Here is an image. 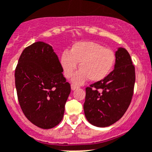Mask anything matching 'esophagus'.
<instances>
[{
    "label": "esophagus",
    "mask_w": 152,
    "mask_h": 152,
    "mask_svg": "<svg viewBox=\"0 0 152 152\" xmlns=\"http://www.w3.org/2000/svg\"><path fill=\"white\" fill-rule=\"evenodd\" d=\"M77 88H78V87H77V86H76V85H71V89L73 90H76L77 89Z\"/></svg>",
    "instance_id": "obj_1"
}]
</instances>
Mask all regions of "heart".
I'll return each mask as SVG.
<instances>
[{
    "mask_svg": "<svg viewBox=\"0 0 152 152\" xmlns=\"http://www.w3.org/2000/svg\"><path fill=\"white\" fill-rule=\"evenodd\" d=\"M115 61L116 55L112 50L91 41L75 42L68 52L63 53L60 60L67 78L74 75L79 63L81 70L72 79L76 85L83 84L88 78L93 82L103 80L113 70Z\"/></svg>",
    "mask_w": 152,
    "mask_h": 152,
    "instance_id": "1",
    "label": "heart"
}]
</instances>
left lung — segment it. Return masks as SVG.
Masks as SVG:
<instances>
[{"mask_svg":"<svg viewBox=\"0 0 152 152\" xmlns=\"http://www.w3.org/2000/svg\"><path fill=\"white\" fill-rule=\"evenodd\" d=\"M114 70L106 77L85 88V117L91 124L105 127L118 121L130 106L134 94L135 68L129 53L116 51Z\"/></svg>","mask_w":152,"mask_h":152,"instance_id":"1","label":"left lung"}]
</instances>
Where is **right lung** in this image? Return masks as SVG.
I'll list each match as a JSON object with an SVG mask.
<instances>
[{
    "mask_svg": "<svg viewBox=\"0 0 152 152\" xmlns=\"http://www.w3.org/2000/svg\"><path fill=\"white\" fill-rule=\"evenodd\" d=\"M50 45L36 42L26 47L15 69V87L22 112L42 129L58 125L64 113L71 85Z\"/></svg>",
    "mask_w": 152,
    "mask_h": 152,
    "instance_id": "add662e5",
    "label": "right lung"
}]
</instances>
